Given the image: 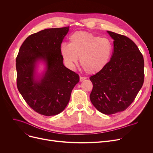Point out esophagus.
Listing matches in <instances>:
<instances>
[{
    "mask_svg": "<svg viewBox=\"0 0 153 153\" xmlns=\"http://www.w3.org/2000/svg\"><path fill=\"white\" fill-rule=\"evenodd\" d=\"M85 79H86V77H82V76H81V77H80V78H79L80 81H81V82H82V81H84V80Z\"/></svg>",
    "mask_w": 153,
    "mask_h": 153,
    "instance_id": "esophagus-1",
    "label": "esophagus"
}]
</instances>
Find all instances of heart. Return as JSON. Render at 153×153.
Instances as JSON below:
<instances>
[{
	"instance_id": "obj_1",
	"label": "heart",
	"mask_w": 153,
	"mask_h": 153,
	"mask_svg": "<svg viewBox=\"0 0 153 153\" xmlns=\"http://www.w3.org/2000/svg\"><path fill=\"white\" fill-rule=\"evenodd\" d=\"M64 61L70 68L80 58V64L85 72L94 74L107 65L113 53V45L107 38H100L90 32L77 31L69 37V44L60 47Z\"/></svg>"
}]
</instances>
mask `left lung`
Masks as SVG:
<instances>
[{"label":"left lung","mask_w":153,"mask_h":153,"mask_svg":"<svg viewBox=\"0 0 153 153\" xmlns=\"http://www.w3.org/2000/svg\"><path fill=\"white\" fill-rule=\"evenodd\" d=\"M114 39L108 65L90 77L93 105L105 115L123 111L134 101L144 82V59L138 46L126 36L107 31Z\"/></svg>","instance_id":"8db88e82"}]
</instances>
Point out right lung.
Wrapping results in <instances>:
<instances>
[{
	"instance_id": "obj_1",
	"label": "right lung",
	"mask_w": 153,
	"mask_h": 153,
	"mask_svg": "<svg viewBox=\"0 0 153 153\" xmlns=\"http://www.w3.org/2000/svg\"><path fill=\"white\" fill-rule=\"evenodd\" d=\"M69 28H48L30 35L16 58L18 90L32 109L45 116L56 115L63 111L79 81V75L64 66L60 51ZM39 60L45 62L46 72L36 79V64Z\"/></svg>"
}]
</instances>
